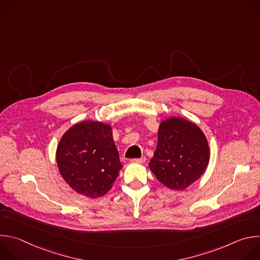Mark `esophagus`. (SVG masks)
I'll list each match as a JSON object with an SVG mask.
<instances>
[{"instance_id":"esophagus-1","label":"esophagus","mask_w":260,"mask_h":260,"mask_svg":"<svg viewBox=\"0 0 260 260\" xmlns=\"http://www.w3.org/2000/svg\"><path fill=\"white\" fill-rule=\"evenodd\" d=\"M145 161H146L145 156H143L141 158H134V159L131 160V162H133V164H144Z\"/></svg>"}]
</instances>
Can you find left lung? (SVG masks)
<instances>
[{"instance_id":"8db88e82","label":"left lung","mask_w":260,"mask_h":260,"mask_svg":"<svg viewBox=\"0 0 260 260\" xmlns=\"http://www.w3.org/2000/svg\"><path fill=\"white\" fill-rule=\"evenodd\" d=\"M209 159L208 141L198 125L181 117L160 123L149 168L165 186L175 190L187 188L204 174Z\"/></svg>"}]
</instances>
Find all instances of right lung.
I'll use <instances>...</instances> for the list:
<instances>
[{
    "label": "right lung",
    "instance_id": "right-lung-1",
    "mask_svg": "<svg viewBox=\"0 0 260 260\" xmlns=\"http://www.w3.org/2000/svg\"><path fill=\"white\" fill-rule=\"evenodd\" d=\"M61 177L76 192L103 197L111 189L122 165L110 125L82 121L62 136L56 150Z\"/></svg>",
    "mask_w": 260,
    "mask_h": 260
}]
</instances>
